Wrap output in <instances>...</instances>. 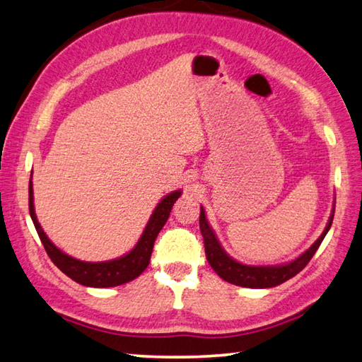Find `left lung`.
<instances>
[{
    "mask_svg": "<svg viewBox=\"0 0 362 362\" xmlns=\"http://www.w3.org/2000/svg\"><path fill=\"white\" fill-rule=\"evenodd\" d=\"M332 219L334 214H331L328 225H326L325 231L320 235L318 240L313 243L303 255H299L296 260L279 266H249L233 260V258L222 249V245L219 240H217L213 228L209 227L203 206L200 208V230L204 241L206 260L211 264V268H213L223 281L247 288H271L276 287V285L284 284L291 277H295L299 271H303L305 268V264L310 262V258L320 247V244H322L326 233H328L331 228Z\"/></svg>",
    "mask_w": 362,
    "mask_h": 362,
    "instance_id": "obj_1",
    "label": "left lung"
}]
</instances>
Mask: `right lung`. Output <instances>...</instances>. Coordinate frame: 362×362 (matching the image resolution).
Wrapping results in <instances>:
<instances>
[{
    "label": "right lung",
    "instance_id": "obj_1",
    "mask_svg": "<svg viewBox=\"0 0 362 362\" xmlns=\"http://www.w3.org/2000/svg\"><path fill=\"white\" fill-rule=\"evenodd\" d=\"M33 176V175H31ZM28 202H30V216L33 219L34 227H36L37 235L42 241L45 252L49 254L50 260L58 266V268L64 272L67 277H71L80 285L85 287H94V288H107V287H117V285H122L134 281L135 277H139L143 271L146 269L149 264V258L153 254L154 241L158 238L159 231L165 225L175 202L180 199L181 190H175V192L163 197L160 203L153 211L151 217L146 223L145 230L140 236L139 243L135 244V247L129 252V254L122 255L121 258H115L110 262H81L74 258L71 255L64 254L63 250H59L54 245L49 236L44 233L42 227L37 222L36 213H34V199H33V182L30 181L28 189Z\"/></svg>",
    "mask_w": 362,
    "mask_h": 362
}]
</instances>
